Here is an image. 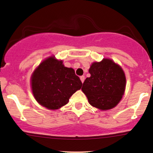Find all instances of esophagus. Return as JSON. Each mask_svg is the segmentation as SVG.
<instances>
[{
    "instance_id": "esophagus-1",
    "label": "esophagus",
    "mask_w": 153,
    "mask_h": 153,
    "mask_svg": "<svg viewBox=\"0 0 153 153\" xmlns=\"http://www.w3.org/2000/svg\"><path fill=\"white\" fill-rule=\"evenodd\" d=\"M80 80H81V82H83L84 80H85V76H83V75H82V76H80Z\"/></svg>"
}]
</instances>
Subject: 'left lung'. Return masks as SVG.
<instances>
[{
  "label": "left lung",
  "instance_id": "obj_1",
  "mask_svg": "<svg viewBox=\"0 0 153 153\" xmlns=\"http://www.w3.org/2000/svg\"><path fill=\"white\" fill-rule=\"evenodd\" d=\"M91 76L82 84V91L91 106L100 110H108L118 104L126 87L122 68L110 59L91 65Z\"/></svg>",
  "mask_w": 153,
  "mask_h": 153
}]
</instances>
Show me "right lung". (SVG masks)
Instances as JSON below:
<instances>
[{"mask_svg": "<svg viewBox=\"0 0 153 153\" xmlns=\"http://www.w3.org/2000/svg\"><path fill=\"white\" fill-rule=\"evenodd\" d=\"M31 85L36 101L48 109L56 110L68 103L72 95L81 88L82 82L73 68L50 57L34 71Z\"/></svg>", "mask_w": 153, "mask_h": 153, "instance_id": "1", "label": "right lung"}]
</instances>
